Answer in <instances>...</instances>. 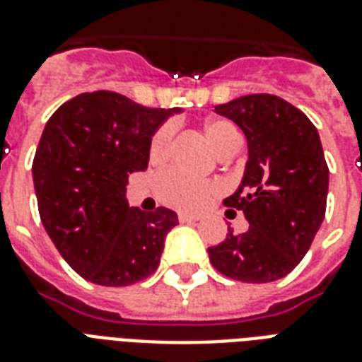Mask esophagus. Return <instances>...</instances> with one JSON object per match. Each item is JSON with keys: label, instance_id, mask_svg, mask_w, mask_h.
<instances>
[{"label": "esophagus", "instance_id": "1", "mask_svg": "<svg viewBox=\"0 0 362 362\" xmlns=\"http://www.w3.org/2000/svg\"><path fill=\"white\" fill-rule=\"evenodd\" d=\"M177 217L181 223H192V221H198V219H200V216H194V214H183V211H181Z\"/></svg>", "mask_w": 362, "mask_h": 362}]
</instances>
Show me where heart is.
I'll list each match as a JSON object with an SVG mask.
<instances>
[{"instance_id": "b5f03b06", "label": "heart", "mask_w": 362, "mask_h": 362, "mask_svg": "<svg viewBox=\"0 0 362 362\" xmlns=\"http://www.w3.org/2000/svg\"><path fill=\"white\" fill-rule=\"evenodd\" d=\"M204 135L211 145V148L221 154L229 146L243 143L240 132L229 119H210L204 126ZM171 137H173V127L165 124L152 135L151 146H148V154L151 160L160 162L168 156L171 146ZM156 194L164 204L173 206L177 210H189L197 211L202 210L206 204L210 202L211 198L217 197L221 192V185L217 181H202V179H192L185 175L177 170H168L160 173L156 179Z\"/></svg>"}]
</instances>
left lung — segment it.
Wrapping results in <instances>:
<instances>
[{"label": "left lung", "instance_id": "left-lung-1", "mask_svg": "<svg viewBox=\"0 0 362 362\" xmlns=\"http://www.w3.org/2000/svg\"><path fill=\"white\" fill-rule=\"evenodd\" d=\"M248 141V162L225 206L250 223L208 248L211 265L243 282H273L303 259L325 219L328 165L317 127L276 95H244L217 105Z\"/></svg>", "mask_w": 362, "mask_h": 362}]
</instances>
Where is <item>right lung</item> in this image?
<instances>
[{
  "mask_svg": "<svg viewBox=\"0 0 362 362\" xmlns=\"http://www.w3.org/2000/svg\"><path fill=\"white\" fill-rule=\"evenodd\" d=\"M179 108H146L112 91L81 93L49 118L32 177L37 210L64 262L100 286H129L156 271L177 214L143 211L126 198L148 146Z\"/></svg>",
  "mask_w": 362,
  "mask_h": 362,
  "instance_id": "obj_1",
  "label": "right lung"
}]
</instances>
